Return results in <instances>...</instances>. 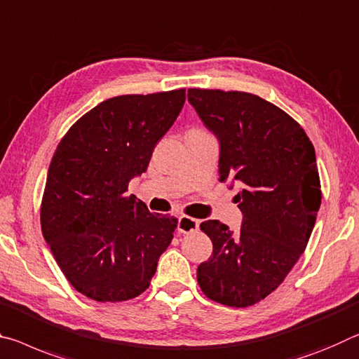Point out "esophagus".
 Here are the masks:
<instances>
[{
	"mask_svg": "<svg viewBox=\"0 0 359 359\" xmlns=\"http://www.w3.org/2000/svg\"><path fill=\"white\" fill-rule=\"evenodd\" d=\"M198 226H201V221L194 219L191 216H180L178 218V231L183 233L197 231Z\"/></svg>",
	"mask_w": 359,
	"mask_h": 359,
	"instance_id": "obj_1",
	"label": "esophagus"
}]
</instances>
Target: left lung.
<instances>
[{
	"mask_svg": "<svg viewBox=\"0 0 359 359\" xmlns=\"http://www.w3.org/2000/svg\"><path fill=\"white\" fill-rule=\"evenodd\" d=\"M187 100L219 141V181L240 186L243 215L238 232L202 222L213 255L197 281L211 301L250 307L283 283L309 243L321 205L315 148L291 116L252 93L189 89Z\"/></svg>",
	"mask_w": 359,
	"mask_h": 359,
	"instance_id": "8db88e82",
	"label": "left lung"
}]
</instances>
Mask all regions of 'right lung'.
Returning <instances> with one entry per match:
<instances>
[{
	"instance_id": "obj_1",
	"label": "right lung",
	"mask_w": 359,
	"mask_h": 359,
	"mask_svg": "<svg viewBox=\"0 0 359 359\" xmlns=\"http://www.w3.org/2000/svg\"><path fill=\"white\" fill-rule=\"evenodd\" d=\"M186 90L104 100L74 122L52 157L41 229L76 291L122 302L148 290L178 219L152 215L128 183L148 170Z\"/></svg>"
}]
</instances>
